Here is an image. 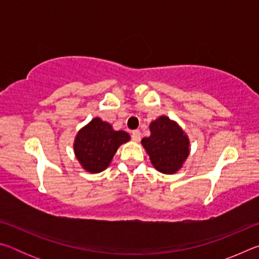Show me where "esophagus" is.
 Listing matches in <instances>:
<instances>
[{"instance_id":"obj_1","label":"esophagus","mask_w":259,"mask_h":259,"mask_svg":"<svg viewBox=\"0 0 259 259\" xmlns=\"http://www.w3.org/2000/svg\"><path fill=\"white\" fill-rule=\"evenodd\" d=\"M140 137H142V135H140L139 130H134L133 133H131V138H133L134 142H139Z\"/></svg>"}]
</instances>
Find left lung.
<instances>
[{
	"label": "left lung",
	"mask_w": 259,
	"mask_h": 259,
	"mask_svg": "<svg viewBox=\"0 0 259 259\" xmlns=\"http://www.w3.org/2000/svg\"><path fill=\"white\" fill-rule=\"evenodd\" d=\"M150 137L142 139V145L150 155L154 168L171 175L182 168L190 154V139L176 122L162 115L150 124Z\"/></svg>",
	"instance_id": "left-lung-1"
}]
</instances>
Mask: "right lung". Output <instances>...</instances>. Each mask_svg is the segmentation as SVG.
<instances>
[{
  "instance_id": "add662e5",
  "label": "right lung",
  "mask_w": 259,
  "mask_h": 259,
  "mask_svg": "<svg viewBox=\"0 0 259 259\" xmlns=\"http://www.w3.org/2000/svg\"><path fill=\"white\" fill-rule=\"evenodd\" d=\"M129 140L125 131H115L107 122L95 117L77 133L74 153L85 171L98 174L109 165L120 145Z\"/></svg>"
}]
</instances>
